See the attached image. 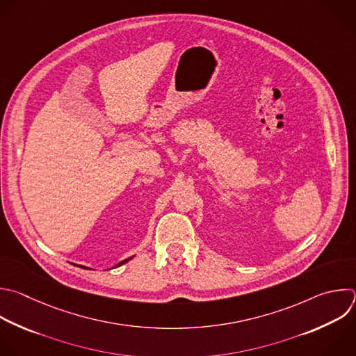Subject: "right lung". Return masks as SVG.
I'll list each match as a JSON object with an SVG mask.
<instances>
[{
  "mask_svg": "<svg viewBox=\"0 0 356 356\" xmlns=\"http://www.w3.org/2000/svg\"><path fill=\"white\" fill-rule=\"evenodd\" d=\"M133 257H134V256H133ZM133 257H130V259H126V260H123V261H120V263H118V264H117V266H115V267H120V266H123V264H126V263H127V261H130V260H131V259H133ZM82 268H86V267H82Z\"/></svg>",
  "mask_w": 356,
  "mask_h": 356,
  "instance_id": "1",
  "label": "right lung"
}]
</instances>
